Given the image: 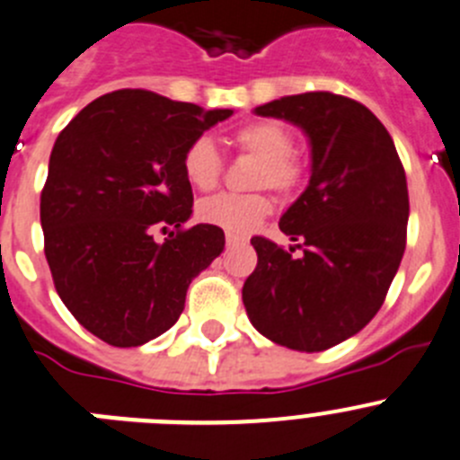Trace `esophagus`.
<instances>
[{"label":"esophagus","mask_w":460,"mask_h":460,"mask_svg":"<svg viewBox=\"0 0 460 460\" xmlns=\"http://www.w3.org/2000/svg\"><path fill=\"white\" fill-rule=\"evenodd\" d=\"M226 242H227V246H237V243H246V237H242V234H234V233H227Z\"/></svg>","instance_id":"obj_1"}]
</instances>
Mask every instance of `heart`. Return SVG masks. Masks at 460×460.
I'll return each instance as SVG.
<instances>
[{"instance_id": "b5f03b06", "label": "heart", "mask_w": 460, "mask_h": 460, "mask_svg": "<svg viewBox=\"0 0 460 460\" xmlns=\"http://www.w3.org/2000/svg\"><path fill=\"white\" fill-rule=\"evenodd\" d=\"M233 142L239 151L257 157L252 187H269L282 196H291L305 182V164L293 153V135L273 119L252 121L234 130ZM223 172V157L209 137H196L182 153V173L196 190H212ZM273 212V200L264 191L255 194H214L199 203L200 221L227 233H251Z\"/></svg>"}]
</instances>
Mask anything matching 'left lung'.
Listing matches in <instances>:
<instances>
[{
	"label": "left lung",
	"mask_w": 460,
	"mask_h": 460,
	"mask_svg": "<svg viewBox=\"0 0 460 460\" xmlns=\"http://www.w3.org/2000/svg\"><path fill=\"white\" fill-rule=\"evenodd\" d=\"M255 112L305 130L312 176L279 218L304 255L252 237L257 269L243 282V305L273 343L321 352L364 330L384 305L406 248L404 167L382 121L348 96L305 92Z\"/></svg>",
	"instance_id": "obj_1"
}]
</instances>
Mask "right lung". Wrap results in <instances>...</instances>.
Returning <instances> with one entry per match:
<instances>
[{"instance_id": "add662e5", "label": "right lung", "mask_w": 460, "mask_h": 460, "mask_svg": "<svg viewBox=\"0 0 460 460\" xmlns=\"http://www.w3.org/2000/svg\"><path fill=\"white\" fill-rule=\"evenodd\" d=\"M230 115L117 90L60 130L40 196L47 264L65 307L108 345L164 334L191 279L221 255V227H185L194 194L182 153ZM157 226L172 227L162 244L152 239Z\"/></svg>"}]
</instances>
